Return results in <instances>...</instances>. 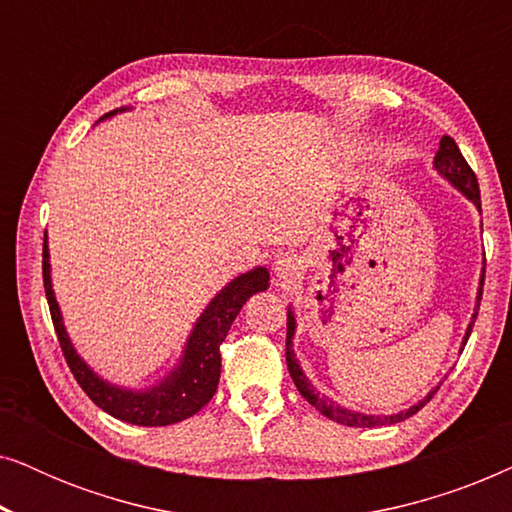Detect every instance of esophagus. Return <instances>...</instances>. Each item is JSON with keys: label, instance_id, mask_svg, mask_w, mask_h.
I'll use <instances>...</instances> for the list:
<instances>
[{"label": "esophagus", "instance_id": "34e87169", "mask_svg": "<svg viewBox=\"0 0 512 512\" xmlns=\"http://www.w3.org/2000/svg\"><path fill=\"white\" fill-rule=\"evenodd\" d=\"M300 272V261L293 256H282L279 261H275V277L279 282H291L296 279Z\"/></svg>", "mask_w": 512, "mask_h": 512}]
</instances>
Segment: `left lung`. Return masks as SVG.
Listing matches in <instances>:
<instances>
[{"label":"left lung","mask_w":512,"mask_h":512,"mask_svg":"<svg viewBox=\"0 0 512 512\" xmlns=\"http://www.w3.org/2000/svg\"><path fill=\"white\" fill-rule=\"evenodd\" d=\"M433 167H436L440 177H445L450 184L457 188L466 195L468 200L473 202L475 207L480 209V188H478V179H475V172L468 167L466 158L461 156L457 142H454L452 137H443L440 139V149L436 153V158H433ZM482 284H485V270H482V277H480V289H478V305H475V312L471 317V324L466 328V335H464V345L468 342V335L473 331V324L475 319H478V307H480V300H482ZM293 333H296V317H293V312L289 310L286 312V366H289V373L293 377V384H296L300 396L305 398L307 403L312 405V408H317L321 415H326L328 419H333V422L338 424H345V426H356V429H373V426H387V424H398L403 422V419H408L415 415L424 408L426 403L431 401L433 394H436V389H431L429 394H426L422 401L412 405L408 410H401V412H394V415H363V412H354V410H347L338 405L331 398L321 396L317 389L312 387L310 380H307L303 368H300V363L296 359V354H293Z\"/></svg>","instance_id":"8db88e82"}]
</instances>
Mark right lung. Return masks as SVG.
I'll use <instances>...</instances> for the list:
<instances>
[{
  "instance_id": "1",
  "label": "right lung",
  "mask_w": 512,
  "mask_h": 512,
  "mask_svg": "<svg viewBox=\"0 0 512 512\" xmlns=\"http://www.w3.org/2000/svg\"><path fill=\"white\" fill-rule=\"evenodd\" d=\"M114 109L107 116H114ZM270 286V272L265 268H254L244 275L235 277L212 298V303L205 307L200 319L195 321L191 335H188L184 354L177 366L167 373L163 380L153 384L149 389H125L118 384L102 380L86 361L76 354V349L69 340L62 324L60 305L55 300L53 284H51V263H48V244L44 235V289L51 307V319L58 333L62 354H65L67 366L72 370L76 382L86 391L90 401L97 408L109 412L111 417L121 422L137 424V426H170L184 419L193 417L205 405L212 401L219 387L221 377V342L233 326L242 305L258 291H265Z\"/></svg>"
}]
</instances>
